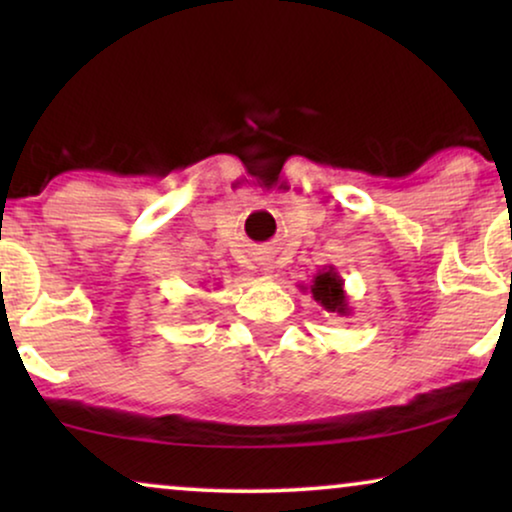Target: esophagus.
I'll return each mask as SVG.
<instances>
[{
  "label": "esophagus",
  "mask_w": 512,
  "mask_h": 512,
  "mask_svg": "<svg viewBox=\"0 0 512 512\" xmlns=\"http://www.w3.org/2000/svg\"><path fill=\"white\" fill-rule=\"evenodd\" d=\"M256 261H258V265H261V270L263 272H272V261H270V256H258L256 258Z\"/></svg>",
  "instance_id": "esophagus-1"
}]
</instances>
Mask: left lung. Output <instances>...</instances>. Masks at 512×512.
Listing matches in <instances>:
<instances>
[{
  "label": "left lung",
  "mask_w": 512,
  "mask_h": 512,
  "mask_svg": "<svg viewBox=\"0 0 512 512\" xmlns=\"http://www.w3.org/2000/svg\"><path fill=\"white\" fill-rule=\"evenodd\" d=\"M312 293V298L324 307L328 314H340V317H347L349 312V298L345 291V279L338 275L335 265H324L317 275H314L312 284L307 286Z\"/></svg>",
  "instance_id": "obj_1"
}]
</instances>
